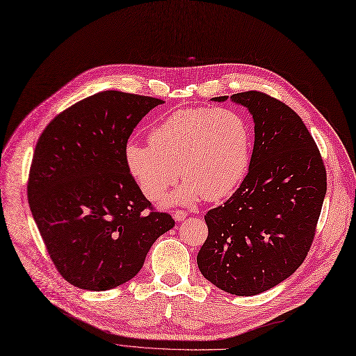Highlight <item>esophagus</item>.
I'll list each match as a JSON object with an SVG mask.
<instances>
[{
	"mask_svg": "<svg viewBox=\"0 0 356 356\" xmlns=\"http://www.w3.org/2000/svg\"><path fill=\"white\" fill-rule=\"evenodd\" d=\"M186 216H188V213L183 211V209H176L175 214H173V217H175L176 221H183V220L186 218Z\"/></svg>",
	"mask_w": 356,
	"mask_h": 356,
	"instance_id": "1",
	"label": "esophagus"
}]
</instances>
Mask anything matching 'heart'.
Masks as SVG:
<instances>
[{"label":"heart","mask_w":356,"mask_h":356,"mask_svg":"<svg viewBox=\"0 0 356 356\" xmlns=\"http://www.w3.org/2000/svg\"><path fill=\"white\" fill-rule=\"evenodd\" d=\"M249 156L251 129L245 118L209 107L171 113L152 129L149 142L129 140L124 147L129 173L148 200H161L180 175L186 183L173 198L186 204L229 196L243 180Z\"/></svg>","instance_id":"1"}]
</instances>
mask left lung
<instances>
[{
  "instance_id": "obj_1",
  "label": "left lung",
  "mask_w": 356,
  "mask_h": 356,
  "mask_svg": "<svg viewBox=\"0 0 356 356\" xmlns=\"http://www.w3.org/2000/svg\"><path fill=\"white\" fill-rule=\"evenodd\" d=\"M232 99L254 117L251 164L230 198L205 214L208 238L196 261L221 291L252 296L282 283L307 258L327 173L317 143L289 105L259 90Z\"/></svg>"
}]
</instances>
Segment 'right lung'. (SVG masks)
Wrapping results in <instances>:
<instances>
[{
  "instance_id": "1",
  "label": "right lung",
  "mask_w": 356,
  "mask_h": 356,
  "mask_svg": "<svg viewBox=\"0 0 356 356\" xmlns=\"http://www.w3.org/2000/svg\"><path fill=\"white\" fill-rule=\"evenodd\" d=\"M163 102L104 90L57 114L38 139L29 205L52 264L76 287L108 291L134 279L152 243L175 226L124 161L131 131Z\"/></svg>"
}]
</instances>
